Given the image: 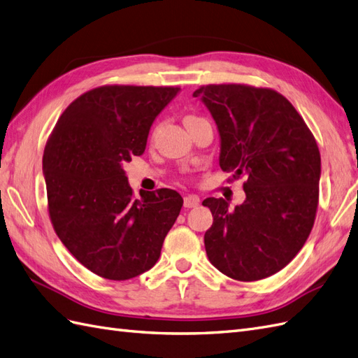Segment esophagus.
Returning a JSON list of instances; mask_svg holds the SVG:
<instances>
[{"label":"esophagus","instance_id":"34e87169","mask_svg":"<svg viewBox=\"0 0 358 358\" xmlns=\"http://www.w3.org/2000/svg\"><path fill=\"white\" fill-rule=\"evenodd\" d=\"M182 204H185L186 208H194L199 206V196L198 195H186L185 201H182Z\"/></svg>","mask_w":358,"mask_h":358}]
</instances>
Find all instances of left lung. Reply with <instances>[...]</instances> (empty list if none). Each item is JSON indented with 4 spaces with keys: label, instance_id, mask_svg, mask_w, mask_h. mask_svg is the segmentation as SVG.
I'll use <instances>...</instances> for the list:
<instances>
[{
    "label": "left lung",
    "instance_id": "1",
    "mask_svg": "<svg viewBox=\"0 0 358 358\" xmlns=\"http://www.w3.org/2000/svg\"><path fill=\"white\" fill-rule=\"evenodd\" d=\"M215 119L219 166L246 177L245 201L230 208L207 198L213 215L204 234L210 263L239 281H257L289 264L313 228L320 154L304 119L272 89L208 85L194 92Z\"/></svg>",
    "mask_w": 358,
    "mask_h": 358
}]
</instances>
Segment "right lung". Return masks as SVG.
I'll list each match as a JSON object with an SVG mask.
<instances>
[{
  "label": "right lung",
  "mask_w": 358,
  "mask_h": 358,
  "mask_svg": "<svg viewBox=\"0 0 358 358\" xmlns=\"http://www.w3.org/2000/svg\"><path fill=\"white\" fill-rule=\"evenodd\" d=\"M180 87L103 86L62 113L42 169L50 217L68 251L99 277L130 280L150 271L177 221L172 189L134 198L124 164L142 155L151 125Z\"/></svg>",
  "instance_id": "obj_1"
}]
</instances>
